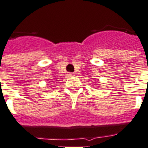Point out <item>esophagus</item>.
<instances>
[{
	"instance_id": "esophagus-1",
	"label": "esophagus",
	"mask_w": 148,
	"mask_h": 148,
	"mask_svg": "<svg viewBox=\"0 0 148 148\" xmlns=\"http://www.w3.org/2000/svg\"><path fill=\"white\" fill-rule=\"evenodd\" d=\"M68 77H73V76H74V73H71V72H70V73H68Z\"/></svg>"
}]
</instances>
